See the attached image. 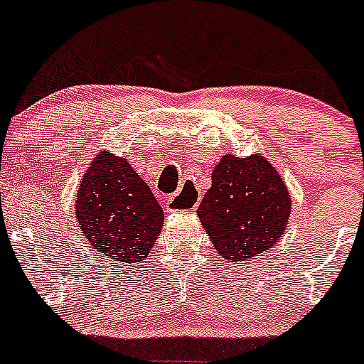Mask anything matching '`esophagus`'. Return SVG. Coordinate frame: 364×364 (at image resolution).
Returning a JSON list of instances; mask_svg holds the SVG:
<instances>
[{"label":"esophagus","instance_id":"esophagus-1","mask_svg":"<svg viewBox=\"0 0 364 364\" xmlns=\"http://www.w3.org/2000/svg\"><path fill=\"white\" fill-rule=\"evenodd\" d=\"M198 204L197 191H191L189 188H184V191L175 193L167 200V210L169 211H195Z\"/></svg>","mask_w":364,"mask_h":364}]
</instances>
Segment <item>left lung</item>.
I'll return each mask as SVG.
<instances>
[{
  "instance_id": "left-lung-1",
  "label": "left lung",
  "mask_w": 364,
  "mask_h": 364,
  "mask_svg": "<svg viewBox=\"0 0 364 364\" xmlns=\"http://www.w3.org/2000/svg\"><path fill=\"white\" fill-rule=\"evenodd\" d=\"M290 211V191L268 160L224 154L197 215L217 253L237 262L277 244Z\"/></svg>"
}]
</instances>
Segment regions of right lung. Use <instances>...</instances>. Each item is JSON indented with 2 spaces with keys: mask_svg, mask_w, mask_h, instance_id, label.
I'll return each instance as SVG.
<instances>
[{
  "mask_svg": "<svg viewBox=\"0 0 364 364\" xmlns=\"http://www.w3.org/2000/svg\"><path fill=\"white\" fill-rule=\"evenodd\" d=\"M80 233L98 257L125 266L147 259L164 226V210L131 164L96 154L74 204Z\"/></svg>",
  "mask_w": 364,
  "mask_h": 364,
  "instance_id": "add662e5",
  "label": "right lung"
}]
</instances>
